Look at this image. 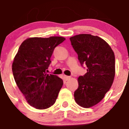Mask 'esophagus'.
Returning <instances> with one entry per match:
<instances>
[{"instance_id": "obj_1", "label": "esophagus", "mask_w": 129, "mask_h": 129, "mask_svg": "<svg viewBox=\"0 0 129 129\" xmlns=\"http://www.w3.org/2000/svg\"><path fill=\"white\" fill-rule=\"evenodd\" d=\"M64 78L66 81H69V80L71 79V77L70 76H64Z\"/></svg>"}]
</instances>
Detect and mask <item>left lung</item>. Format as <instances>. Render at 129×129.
I'll return each mask as SVG.
<instances>
[{
  "mask_svg": "<svg viewBox=\"0 0 129 129\" xmlns=\"http://www.w3.org/2000/svg\"><path fill=\"white\" fill-rule=\"evenodd\" d=\"M78 55L81 66L87 72L78 78V88L74 92L76 103L89 108L101 102L113 84L115 74V58L109 45L102 38L89 34L70 38Z\"/></svg>",
  "mask_w": 129,
  "mask_h": 129,
  "instance_id": "8db88e82",
  "label": "left lung"
}]
</instances>
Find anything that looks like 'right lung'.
<instances>
[{"label":"right lung","instance_id":"1","mask_svg":"<svg viewBox=\"0 0 129 129\" xmlns=\"http://www.w3.org/2000/svg\"><path fill=\"white\" fill-rule=\"evenodd\" d=\"M63 37L30 38L24 41L14 59V80L27 103L37 109L53 105L63 85L58 76L47 74L55 48Z\"/></svg>","mask_w":129,"mask_h":129}]
</instances>
